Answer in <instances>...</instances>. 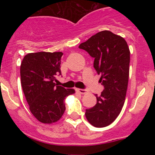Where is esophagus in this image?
Wrapping results in <instances>:
<instances>
[{
    "instance_id": "obj_1",
    "label": "esophagus",
    "mask_w": 155,
    "mask_h": 155,
    "mask_svg": "<svg viewBox=\"0 0 155 155\" xmlns=\"http://www.w3.org/2000/svg\"><path fill=\"white\" fill-rule=\"evenodd\" d=\"M77 91L80 93V94H86V93L87 92V91L86 89H81V88H78V89H77Z\"/></svg>"
}]
</instances>
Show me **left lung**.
<instances>
[{
    "label": "left lung",
    "instance_id": "1",
    "mask_svg": "<svg viewBox=\"0 0 155 155\" xmlns=\"http://www.w3.org/2000/svg\"><path fill=\"white\" fill-rule=\"evenodd\" d=\"M94 60V68L104 86L96 95L94 106L85 111L87 121L95 127H105L119 116L124 106L129 79L130 50L124 38L110 31H99L79 46Z\"/></svg>",
    "mask_w": 155,
    "mask_h": 155
}]
</instances>
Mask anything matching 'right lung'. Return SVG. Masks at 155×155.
I'll return each instance as SVG.
<instances>
[{"label":"right lung","mask_w":155,"mask_h":155,"mask_svg":"<svg viewBox=\"0 0 155 155\" xmlns=\"http://www.w3.org/2000/svg\"><path fill=\"white\" fill-rule=\"evenodd\" d=\"M62 52L28 53L20 68L21 84L31 113L43 124H53L65 111L64 100L74 90L57 86L56 77L61 75Z\"/></svg>","instance_id":"obj_1"}]
</instances>
